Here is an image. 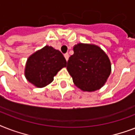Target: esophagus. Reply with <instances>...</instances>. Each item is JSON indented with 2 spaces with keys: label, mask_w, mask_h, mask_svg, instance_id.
Returning a JSON list of instances; mask_svg holds the SVG:
<instances>
[{
  "label": "esophagus",
  "mask_w": 135,
  "mask_h": 135,
  "mask_svg": "<svg viewBox=\"0 0 135 135\" xmlns=\"http://www.w3.org/2000/svg\"><path fill=\"white\" fill-rule=\"evenodd\" d=\"M64 57H65L66 60V61L69 60V54H65L64 55Z\"/></svg>",
  "instance_id": "1"
}]
</instances>
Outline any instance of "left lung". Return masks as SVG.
I'll return each instance as SVG.
<instances>
[{"mask_svg":"<svg viewBox=\"0 0 135 135\" xmlns=\"http://www.w3.org/2000/svg\"><path fill=\"white\" fill-rule=\"evenodd\" d=\"M74 55L67 62L68 72L74 85L84 92H93L102 88L111 71L108 55L94 44L78 43Z\"/></svg>","mask_w":135,"mask_h":135,"instance_id":"obj_1","label":"left lung"}]
</instances>
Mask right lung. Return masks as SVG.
<instances>
[{
	"label": "right lung",
	"mask_w": 135,
	"mask_h": 135,
	"mask_svg": "<svg viewBox=\"0 0 135 135\" xmlns=\"http://www.w3.org/2000/svg\"><path fill=\"white\" fill-rule=\"evenodd\" d=\"M66 66V61L60 51L46 45L29 56L24 75L28 82L41 88L52 82L54 76Z\"/></svg>",
	"instance_id": "obj_1"
}]
</instances>
